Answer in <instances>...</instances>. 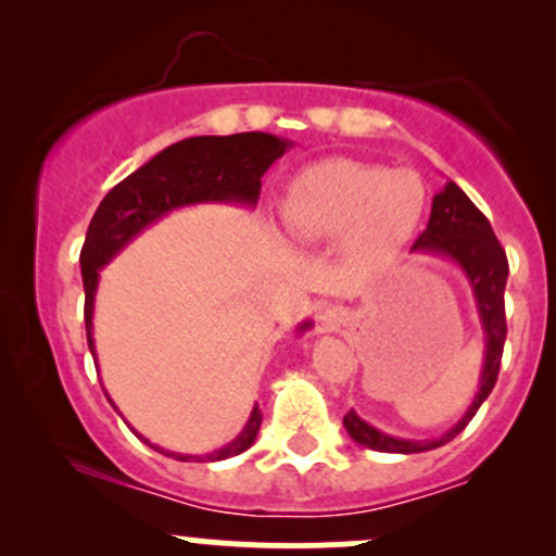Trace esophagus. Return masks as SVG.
I'll use <instances>...</instances> for the list:
<instances>
[{
	"label": "esophagus",
	"mask_w": 556,
	"mask_h": 556,
	"mask_svg": "<svg viewBox=\"0 0 556 556\" xmlns=\"http://www.w3.org/2000/svg\"><path fill=\"white\" fill-rule=\"evenodd\" d=\"M344 324V311L340 305H321L318 308V327L324 331H334Z\"/></svg>",
	"instance_id": "34e87169"
}]
</instances>
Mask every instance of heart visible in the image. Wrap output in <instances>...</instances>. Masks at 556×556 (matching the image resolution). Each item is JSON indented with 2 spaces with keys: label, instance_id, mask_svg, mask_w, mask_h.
Returning <instances> with one entry per match:
<instances>
[{
  "label": "heart",
  "instance_id": "heart-1",
  "mask_svg": "<svg viewBox=\"0 0 556 556\" xmlns=\"http://www.w3.org/2000/svg\"><path fill=\"white\" fill-rule=\"evenodd\" d=\"M426 185L410 169H387L353 159L308 164L285 185L279 219L292 238H334L348 264H379L410 242L424 219Z\"/></svg>",
  "mask_w": 556,
  "mask_h": 556
}]
</instances>
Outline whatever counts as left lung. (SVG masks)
<instances>
[{
    "label": "left lung",
    "instance_id": "left-lung-1",
    "mask_svg": "<svg viewBox=\"0 0 556 556\" xmlns=\"http://www.w3.org/2000/svg\"><path fill=\"white\" fill-rule=\"evenodd\" d=\"M413 253L442 256L460 266L470 290H473L478 318H481L483 329V344L486 348H483V368L481 379H478L476 397L470 402L468 410H465V416L442 437L424 439V442H418V439H400L374 429L355 410L344 416V429H348L355 442L368 446V450L400 452V455L437 450V446L452 442L470 424V418L476 416V410L483 405V400L489 397L491 389L496 384L504 340H507V321H504V285H507L509 274L507 256H504V248L496 240L486 216L478 212L476 203L452 180H446L444 188L433 195L429 227L416 240Z\"/></svg>",
    "mask_w": 556,
    "mask_h": 556
}]
</instances>
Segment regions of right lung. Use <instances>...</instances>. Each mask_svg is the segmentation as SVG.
Listing matches in <instances>:
<instances>
[{"label":"right lung","mask_w":556,"mask_h":556,"mask_svg":"<svg viewBox=\"0 0 556 556\" xmlns=\"http://www.w3.org/2000/svg\"><path fill=\"white\" fill-rule=\"evenodd\" d=\"M290 146V140L271 136V132L185 138L180 143L159 151L151 162H146L123 182L114 185L96 208L80 251L83 290H86L83 314H86V337L93 361V300L99 290V271L123 251L127 242L136 240L146 227H151L175 208L193 206V203H235V206L253 208L258 203L261 177ZM311 327L314 321L305 318L295 331L303 334ZM258 429L261 410L258 405H253L245 429L222 450L206 455V460H227V457L245 452L256 442ZM140 439L154 446L146 437ZM154 450L182 463L203 460L201 455H182V452H169L162 446H154Z\"/></svg>","instance_id":"obj_1"}]
</instances>
